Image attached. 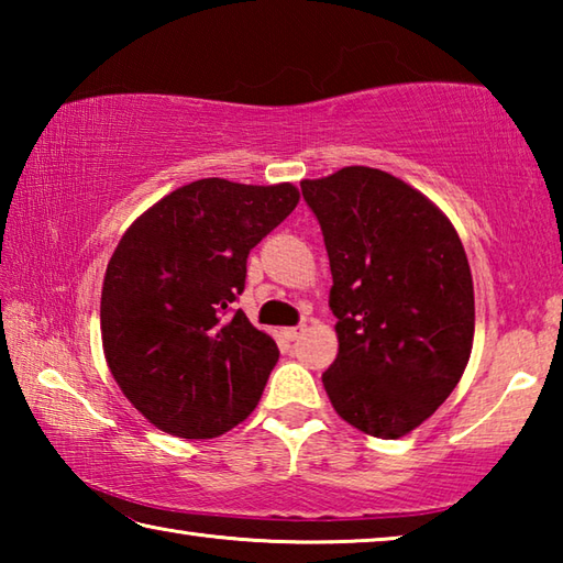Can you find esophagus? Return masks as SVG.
Returning <instances> with one entry per match:
<instances>
[{"label": "esophagus", "mask_w": 563, "mask_h": 563, "mask_svg": "<svg viewBox=\"0 0 563 563\" xmlns=\"http://www.w3.org/2000/svg\"><path fill=\"white\" fill-rule=\"evenodd\" d=\"M305 332V325H295V328H285L283 330V335L288 338V340H298L300 335Z\"/></svg>", "instance_id": "34e87169"}]
</instances>
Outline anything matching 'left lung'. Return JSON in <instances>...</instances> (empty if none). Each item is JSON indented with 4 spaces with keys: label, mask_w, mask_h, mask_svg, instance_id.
Wrapping results in <instances>:
<instances>
[{
    "label": "left lung",
    "mask_w": 563,
    "mask_h": 563,
    "mask_svg": "<svg viewBox=\"0 0 563 563\" xmlns=\"http://www.w3.org/2000/svg\"><path fill=\"white\" fill-rule=\"evenodd\" d=\"M330 258L338 357L322 375L335 412L397 440L460 383L474 340V285L440 208L379 168L300 180Z\"/></svg>",
    "instance_id": "1"
}]
</instances>
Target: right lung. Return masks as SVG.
I'll use <instances>...</instances> for the list:
<instances>
[{
	"label": "right lung",
	"instance_id": "right-lung-1",
	"mask_svg": "<svg viewBox=\"0 0 563 563\" xmlns=\"http://www.w3.org/2000/svg\"><path fill=\"white\" fill-rule=\"evenodd\" d=\"M292 184L201 178L136 218L101 290L109 369L151 424L211 440L253 412L280 352L233 302L247 253L298 206Z\"/></svg>",
	"mask_w": 563,
	"mask_h": 563
}]
</instances>
